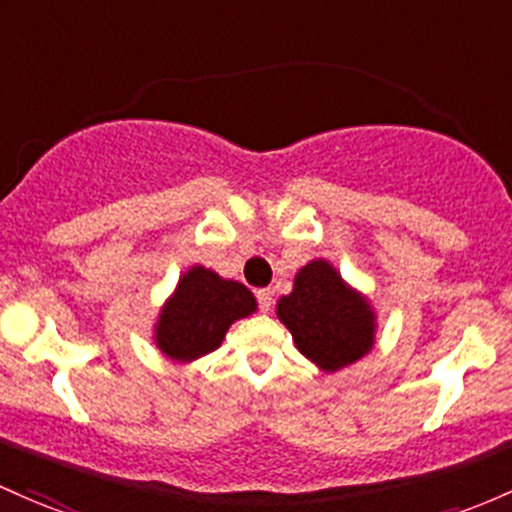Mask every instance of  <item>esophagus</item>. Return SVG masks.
<instances>
[{
    "instance_id": "obj_1",
    "label": "esophagus",
    "mask_w": 512,
    "mask_h": 512,
    "mask_svg": "<svg viewBox=\"0 0 512 512\" xmlns=\"http://www.w3.org/2000/svg\"><path fill=\"white\" fill-rule=\"evenodd\" d=\"M255 299H257V306H260L262 313H267L269 308H272V291L269 289H257Z\"/></svg>"
}]
</instances>
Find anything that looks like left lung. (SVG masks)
Segmentation results:
<instances>
[{"label": "left lung", "mask_w": 512, "mask_h": 512, "mask_svg": "<svg viewBox=\"0 0 512 512\" xmlns=\"http://www.w3.org/2000/svg\"><path fill=\"white\" fill-rule=\"evenodd\" d=\"M277 316L296 347L325 372L357 362L374 342V313L367 301L323 260L308 262L296 274L294 291L277 303Z\"/></svg>", "instance_id": "8db88e82"}]
</instances>
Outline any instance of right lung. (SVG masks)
<instances>
[{
  "label": "right lung",
  "mask_w": 512,
  "mask_h": 512,
  "mask_svg": "<svg viewBox=\"0 0 512 512\" xmlns=\"http://www.w3.org/2000/svg\"><path fill=\"white\" fill-rule=\"evenodd\" d=\"M255 296L240 282H226L216 272L192 267L157 320V347L167 357L189 362L209 355L238 318L255 311Z\"/></svg>",
  "instance_id": "add662e5"
}]
</instances>
